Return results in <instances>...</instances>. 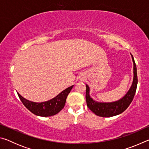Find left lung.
I'll return each mask as SVG.
<instances>
[{
    "mask_svg": "<svg viewBox=\"0 0 149 149\" xmlns=\"http://www.w3.org/2000/svg\"><path fill=\"white\" fill-rule=\"evenodd\" d=\"M132 58L133 62V81L132 87L122 99L114 102H98L93 100L89 96V87L86 85V102L87 107L97 116L100 117H112L121 114L127 109L132 103L137 86V68L132 54Z\"/></svg>",
    "mask_w": 149,
    "mask_h": 149,
    "instance_id": "8db88e82",
    "label": "left lung"
}]
</instances>
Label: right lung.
Masks as SVG:
<instances>
[{
	"instance_id": "right-lung-1",
	"label": "right lung",
	"mask_w": 149,
	"mask_h": 149,
	"mask_svg": "<svg viewBox=\"0 0 149 149\" xmlns=\"http://www.w3.org/2000/svg\"><path fill=\"white\" fill-rule=\"evenodd\" d=\"M72 87L73 85L63 91L54 99L43 102L29 101L22 97L19 93H17V95L23 104L33 114L39 116L48 117L58 114L64 107L66 98Z\"/></svg>"
}]
</instances>
